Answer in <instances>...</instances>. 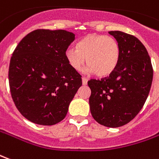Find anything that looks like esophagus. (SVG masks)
<instances>
[{
	"instance_id": "34e87169",
	"label": "esophagus",
	"mask_w": 159,
	"mask_h": 159,
	"mask_svg": "<svg viewBox=\"0 0 159 159\" xmlns=\"http://www.w3.org/2000/svg\"><path fill=\"white\" fill-rule=\"evenodd\" d=\"M82 81H83V85H86V84H87L88 79H87V78H86V77H83V78H82Z\"/></svg>"
}]
</instances>
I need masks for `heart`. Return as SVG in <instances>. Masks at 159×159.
Segmentation results:
<instances>
[{"label": "heart", "instance_id": "b5f03b06", "mask_svg": "<svg viewBox=\"0 0 159 159\" xmlns=\"http://www.w3.org/2000/svg\"><path fill=\"white\" fill-rule=\"evenodd\" d=\"M65 58L74 70L83 69L85 58L89 70L100 77L110 75L118 66L120 47L114 38L103 34H89L81 39L76 48L65 51Z\"/></svg>", "mask_w": 159, "mask_h": 159}]
</instances>
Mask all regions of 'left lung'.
Segmentation results:
<instances>
[{
    "instance_id": "8db88e82",
    "label": "left lung",
    "mask_w": 159,
    "mask_h": 159,
    "mask_svg": "<svg viewBox=\"0 0 159 159\" xmlns=\"http://www.w3.org/2000/svg\"><path fill=\"white\" fill-rule=\"evenodd\" d=\"M109 34L120 47L117 68L108 77L88 82L93 118L107 127L127 124L139 114L149 95L153 70L148 52L137 38L120 31Z\"/></svg>"
}]
</instances>
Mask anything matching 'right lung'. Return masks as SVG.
Here are the masks:
<instances>
[{"mask_svg":"<svg viewBox=\"0 0 159 159\" xmlns=\"http://www.w3.org/2000/svg\"><path fill=\"white\" fill-rule=\"evenodd\" d=\"M75 34L65 30L38 29L19 43L9 64L11 95L30 121L52 126L63 120L82 86V76L70 66L65 51Z\"/></svg>","mask_w":159,"mask_h":159,"instance_id":"obj_1","label":"right lung"}]
</instances>
